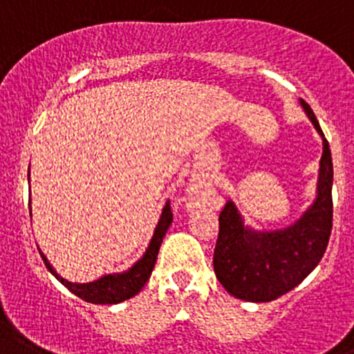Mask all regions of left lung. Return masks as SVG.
Listing matches in <instances>:
<instances>
[{
	"instance_id": "1",
	"label": "left lung",
	"mask_w": 354,
	"mask_h": 354,
	"mask_svg": "<svg viewBox=\"0 0 354 354\" xmlns=\"http://www.w3.org/2000/svg\"><path fill=\"white\" fill-rule=\"evenodd\" d=\"M300 104L322 134L318 196L299 222L283 230L257 232L244 227L232 201L220 213L213 266L230 295L248 302H270L295 288L319 263L332 232L333 166L328 141L304 99Z\"/></svg>"
}]
</instances>
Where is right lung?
Listing matches in <instances>:
<instances>
[{"instance_id": "add662e5", "label": "right lung", "mask_w": 354, "mask_h": 354, "mask_svg": "<svg viewBox=\"0 0 354 354\" xmlns=\"http://www.w3.org/2000/svg\"><path fill=\"white\" fill-rule=\"evenodd\" d=\"M173 223V211H171V204L166 203L164 209H162L160 220H158V225L155 229L153 237L150 241V246L145 252L143 259L138 260L134 266L131 267L129 270L122 274H108V276L99 277L97 281L92 283H69L68 279L59 276L57 272L54 270V267L50 266V262L47 260V257L41 255L43 262L47 266V269L57 277L59 281L66 286L71 293H75L77 297H80L82 300L91 304H118L124 302V300L131 299L136 293L141 292L147 281L150 279V274L153 270L155 262H157V255L158 250H160V244L164 236H166L167 229Z\"/></svg>"}]
</instances>
